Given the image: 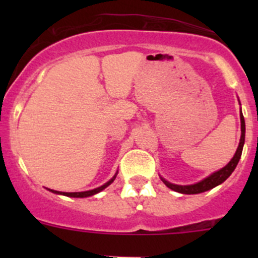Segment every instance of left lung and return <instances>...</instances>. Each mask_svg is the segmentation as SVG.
Here are the masks:
<instances>
[{
  "label": "left lung",
  "instance_id": "1",
  "mask_svg": "<svg viewBox=\"0 0 258 258\" xmlns=\"http://www.w3.org/2000/svg\"><path fill=\"white\" fill-rule=\"evenodd\" d=\"M241 117V139H240V144H238L237 151H236L235 156L232 157V160L227 163L223 168L221 170L216 171L213 172L212 175H210L209 177L204 178L202 181L197 182L195 184H187V186H181V184H173L171 182L166 181L165 178L161 177V179L163 181V183L168 187V188L173 189V191L179 192V194H184V195H196V194H201V192L209 191V189L213 188V187L218 186L222 182H225L226 179L230 177L231 173L235 171L236 166H237L238 161H240L241 155H242V150H243V144H244V132H246V127H244V118L243 114H240Z\"/></svg>",
  "mask_w": 258,
  "mask_h": 258
}]
</instances>
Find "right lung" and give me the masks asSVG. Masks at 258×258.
<instances>
[{"label":"right lung","instance_id":"right-lung-1","mask_svg":"<svg viewBox=\"0 0 258 258\" xmlns=\"http://www.w3.org/2000/svg\"><path fill=\"white\" fill-rule=\"evenodd\" d=\"M116 176H117V173L113 176L112 178L110 179V181L106 182L105 184H102V186L97 187V188H95V189H90V191H83V192H59V191H54V189H49V188L48 189L51 192H53V194L63 195V196H67V197H80V199H82V197H90V196H93V195L98 194V192H101V191H102V189H105L107 186H110V184L113 182V179L116 178Z\"/></svg>","mask_w":258,"mask_h":258}]
</instances>
